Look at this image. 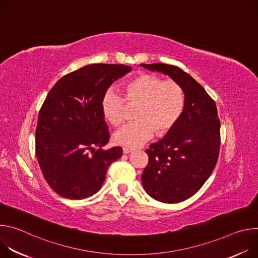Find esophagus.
<instances>
[{
  "instance_id": "esophagus-1",
  "label": "esophagus",
  "mask_w": 258,
  "mask_h": 258,
  "mask_svg": "<svg viewBox=\"0 0 258 258\" xmlns=\"http://www.w3.org/2000/svg\"><path fill=\"white\" fill-rule=\"evenodd\" d=\"M122 150H123V153H124V154H128V153H131V152L133 151L132 148H125V147H124V148H123Z\"/></svg>"
}]
</instances>
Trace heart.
Returning <instances> with one entry per match:
<instances>
[{"label": "heart", "instance_id": "b5f03b06", "mask_svg": "<svg viewBox=\"0 0 258 258\" xmlns=\"http://www.w3.org/2000/svg\"><path fill=\"white\" fill-rule=\"evenodd\" d=\"M123 95L109 89L102 98L104 117L114 126L125 120L126 103L138 105L135 113L137 121L117 131L113 140L116 144L137 147L149 141L155 134L163 136L179 119L185 107V93L181 86L171 80L145 73L126 82Z\"/></svg>", "mask_w": 258, "mask_h": 258}]
</instances>
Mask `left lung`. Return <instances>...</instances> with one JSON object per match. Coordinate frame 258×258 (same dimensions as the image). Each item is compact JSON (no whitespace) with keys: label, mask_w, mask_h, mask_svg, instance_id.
I'll use <instances>...</instances> for the list:
<instances>
[{"label":"left lung","mask_w":258,"mask_h":258,"mask_svg":"<svg viewBox=\"0 0 258 258\" xmlns=\"http://www.w3.org/2000/svg\"><path fill=\"white\" fill-rule=\"evenodd\" d=\"M141 65L168 75L185 93V107L175 125L146 150L149 161L142 174L147 194L163 203H178L202 188L217 162L220 121L216 105L204 88L177 66Z\"/></svg>","instance_id":"left-lung-1"}]
</instances>
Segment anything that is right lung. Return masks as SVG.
I'll return each instance as SVG.
<instances>
[{
    "label": "right lung",
    "mask_w": 258,
    "mask_h": 258,
    "mask_svg": "<svg viewBox=\"0 0 258 258\" xmlns=\"http://www.w3.org/2000/svg\"><path fill=\"white\" fill-rule=\"evenodd\" d=\"M132 70L123 64H91L61 78L48 93L35 130V154L45 179L60 196L80 200L102 187L121 147L104 150L110 140L102 98Z\"/></svg>",
    "instance_id": "1"
}]
</instances>
